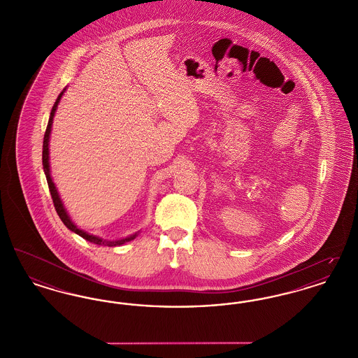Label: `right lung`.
Returning a JSON list of instances; mask_svg holds the SVG:
<instances>
[{
	"label": "right lung",
	"instance_id": "add662e5",
	"mask_svg": "<svg viewBox=\"0 0 358 358\" xmlns=\"http://www.w3.org/2000/svg\"><path fill=\"white\" fill-rule=\"evenodd\" d=\"M66 90H67V87H66V88L59 94V96H57L56 102H55L53 107H52L51 115H50L48 126H47L45 134H44V142H43V169H44V173H45V177H47V182H48V187H50V192H51L52 200H53L55 209H56V212H57L59 217L62 219V222H64V225L69 228V231L75 232L76 235L82 236V238H85L87 241H91V243H94V244H99V245H107V247H117V245H122V244H124V243H127V241L134 240V238L138 236L139 231L136 232V234H133V235H130V236H127V238H120V240H106V238H101V236L91 235V234L85 232L83 229H80L75 222H72V219H71V216H69V212H67V209H66V206H64L63 201H62V199H60V194H59V192H57V187H56L55 182H53V180H52L51 165H50V138H51L52 123H53V117H55V113H56L57 104L60 103V99H62V96L64 95Z\"/></svg>",
	"mask_w": 358,
	"mask_h": 358
}]
</instances>
